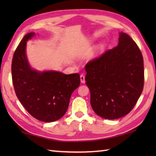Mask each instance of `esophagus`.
I'll use <instances>...</instances> for the list:
<instances>
[{"instance_id":"34e87169","label":"esophagus","mask_w":156,"mask_h":156,"mask_svg":"<svg viewBox=\"0 0 156 156\" xmlns=\"http://www.w3.org/2000/svg\"><path fill=\"white\" fill-rule=\"evenodd\" d=\"M80 82H82V83H84V82H85V76H84V75L81 74L80 76Z\"/></svg>"}]
</instances>
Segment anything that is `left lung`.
Returning <instances> with one entry per match:
<instances>
[{"label":"left lung","mask_w":156,"mask_h":156,"mask_svg":"<svg viewBox=\"0 0 156 156\" xmlns=\"http://www.w3.org/2000/svg\"><path fill=\"white\" fill-rule=\"evenodd\" d=\"M85 69L95 113L116 119L133 108L143 91L144 68L141 52L130 36L120 33L118 45L89 61Z\"/></svg>","instance_id":"left-lung-1"}]
</instances>
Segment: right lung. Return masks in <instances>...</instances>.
Wrapping results in <instances>:
<instances>
[{"mask_svg":"<svg viewBox=\"0 0 156 156\" xmlns=\"http://www.w3.org/2000/svg\"><path fill=\"white\" fill-rule=\"evenodd\" d=\"M34 35H25L13 55V87L19 101L32 117L44 122L55 121L67 111L72 92L80 84V74L32 69L26 57L25 48L27 41Z\"/></svg>","mask_w":156,"mask_h":156,"instance_id":"add662e5","label":"right lung"}]
</instances>
